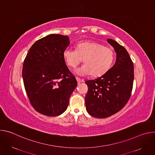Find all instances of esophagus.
<instances>
[{
  "label": "esophagus",
  "mask_w": 155,
  "mask_h": 155,
  "mask_svg": "<svg viewBox=\"0 0 155 155\" xmlns=\"http://www.w3.org/2000/svg\"><path fill=\"white\" fill-rule=\"evenodd\" d=\"M75 78H76V80H77V81L78 84H79V83H81V80L80 78H78V77H75Z\"/></svg>",
  "instance_id": "34e87169"
}]
</instances>
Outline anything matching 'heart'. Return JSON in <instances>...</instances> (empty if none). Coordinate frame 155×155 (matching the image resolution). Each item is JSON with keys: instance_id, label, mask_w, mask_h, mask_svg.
I'll list each match as a JSON object with an SVG mask.
<instances>
[{"instance_id": "obj_1", "label": "heart", "mask_w": 155, "mask_h": 155, "mask_svg": "<svg viewBox=\"0 0 155 155\" xmlns=\"http://www.w3.org/2000/svg\"><path fill=\"white\" fill-rule=\"evenodd\" d=\"M63 58L66 64L73 69L83 59L84 64L76 73L80 75H91L96 78L102 76L110 69L114 59V52L100 43L86 41L78 43L76 50L65 49Z\"/></svg>"}]
</instances>
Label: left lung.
Returning <instances> with one entry per match:
<instances>
[{"mask_svg": "<svg viewBox=\"0 0 155 155\" xmlns=\"http://www.w3.org/2000/svg\"><path fill=\"white\" fill-rule=\"evenodd\" d=\"M116 53V62L104 75L87 80L85 96L87 112L93 117L105 118L119 112L128 102L133 87L134 65L124 47L107 39Z\"/></svg>", "mask_w": 155, "mask_h": 155, "instance_id": "1", "label": "left lung"}]
</instances>
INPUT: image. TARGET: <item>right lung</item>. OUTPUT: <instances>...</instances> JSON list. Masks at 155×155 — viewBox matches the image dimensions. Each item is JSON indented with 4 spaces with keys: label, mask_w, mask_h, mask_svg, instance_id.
<instances>
[{
    "label": "right lung",
    "mask_w": 155,
    "mask_h": 155,
    "mask_svg": "<svg viewBox=\"0 0 155 155\" xmlns=\"http://www.w3.org/2000/svg\"><path fill=\"white\" fill-rule=\"evenodd\" d=\"M69 43L68 35H48L36 41L25 59V90L33 108L43 115L56 117L64 112L77 86L63 58Z\"/></svg>",
    "instance_id": "obj_1"
}]
</instances>
